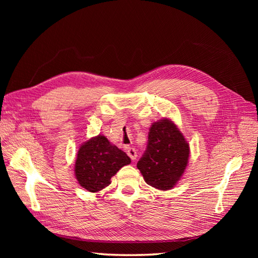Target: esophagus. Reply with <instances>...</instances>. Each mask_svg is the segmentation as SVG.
<instances>
[{"instance_id":"34e87169","label":"esophagus","mask_w":258,"mask_h":258,"mask_svg":"<svg viewBox=\"0 0 258 258\" xmlns=\"http://www.w3.org/2000/svg\"><path fill=\"white\" fill-rule=\"evenodd\" d=\"M127 154H128V156L129 157L132 159V160H136L137 159V157H138V155H137V151L135 150L134 147H127Z\"/></svg>"}]
</instances>
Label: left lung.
<instances>
[{
  "instance_id": "8db88e82",
  "label": "left lung",
  "mask_w": 258,
  "mask_h": 258,
  "mask_svg": "<svg viewBox=\"0 0 258 258\" xmlns=\"http://www.w3.org/2000/svg\"><path fill=\"white\" fill-rule=\"evenodd\" d=\"M188 156L189 146L181 131L172 121L163 118L152 124L146 150L137 167L148 185L168 190L184 173Z\"/></svg>"
}]
</instances>
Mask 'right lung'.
I'll use <instances>...</instances> for the list:
<instances>
[{
  "label": "right lung",
  "instance_id": "1",
  "mask_svg": "<svg viewBox=\"0 0 258 258\" xmlns=\"http://www.w3.org/2000/svg\"><path fill=\"white\" fill-rule=\"evenodd\" d=\"M130 162L126 153L112 145L105 137L98 136L80 147L75 175L85 189L96 192L110 185L111 177Z\"/></svg>",
  "mask_w": 258,
  "mask_h": 258
}]
</instances>
